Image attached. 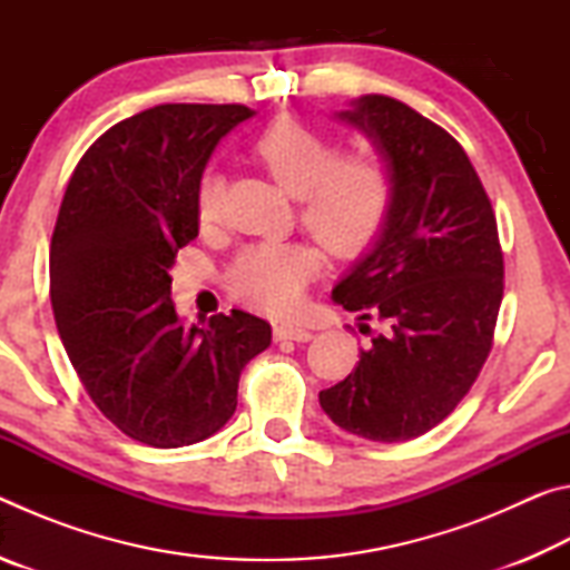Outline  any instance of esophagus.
<instances>
[{
    "label": "esophagus",
    "mask_w": 570,
    "mask_h": 570,
    "mask_svg": "<svg viewBox=\"0 0 570 570\" xmlns=\"http://www.w3.org/2000/svg\"><path fill=\"white\" fill-rule=\"evenodd\" d=\"M274 336L278 342H284V340H288V342H308L314 334H312V330H306L304 324L282 322V324L274 326Z\"/></svg>",
    "instance_id": "1"
}]
</instances>
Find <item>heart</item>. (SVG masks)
<instances>
[{
  "label": "heart",
  "mask_w": 570,
  "mask_h": 570,
  "mask_svg": "<svg viewBox=\"0 0 570 570\" xmlns=\"http://www.w3.org/2000/svg\"><path fill=\"white\" fill-rule=\"evenodd\" d=\"M254 156L288 196L298 198L304 228L336 258L370 250L387 226L394 204V173L377 150L342 156L340 140L302 120L282 118L262 130ZM224 204V178L206 170L196 186V216L216 224ZM322 256L306 244L246 246L230 262L226 286L246 304L282 314L302 302L304 288L320 274Z\"/></svg>",
  "instance_id": "b5f03b06"
}]
</instances>
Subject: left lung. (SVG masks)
<instances>
[{
	"label": "left lung",
	"instance_id": "1",
	"mask_svg": "<svg viewBox=\"0 0 570 570\" xmlns=\"http://www.w3.org/2000/svg\"><path fill=\"white\" fill-rule=\"evenodd\" d=\"M340 120L390 160L394 204L332 292L360 314L362 334L377 332L320 404L356 438L404 442L458 407L493 350L503 250L488 193L448 130L387 95H364Z\"/></svg>",
	"mask_w": 570,
	"mask_h": 570
}]
</instances>
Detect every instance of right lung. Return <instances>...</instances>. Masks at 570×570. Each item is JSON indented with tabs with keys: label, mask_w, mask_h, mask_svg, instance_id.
Wrapping results in <instances>:
<instances>
[{
	"label": "right lung",
	"mask_w": 570,
	"mask_h": 570,
	"mask_svg": "<svg viewBox=\"0 0 570 570\" xmlns=\"http://www.w3.org/2000/svg\"><path fill=\"white\" fill-rule=\"evenodd\" d=\"M246 105H156L105 130L67 183L50 244L57 332L90 400L125 435L183 448L218 432L272 326L234 308L190 330L170 298L198 236L196 186Z\"/></svg>",
	"instance_id": "right-lung-1"
}]
</instances>
